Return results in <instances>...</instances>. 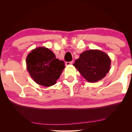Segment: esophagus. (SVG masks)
<instances>
[{
    "label": "esophagus",
    "mask_w": 132,
    "mask_h": 132,
    "mask_svg": "<svg viewBox=\"0 0 132 132\" xmlns=\"http://www.w3.org/2000/svg\"><path fill=\"white\" fill-rule=\"evenodd\" d=\"M72 63H73V61H71V62H66V63H65V64L66 66H69V65H70V64H72Z\"/></svg>",
    "instance_id": "esophagus-1"
}]
</instances>
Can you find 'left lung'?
<instances>
[{
	"label": "left lung",
	"instance_id": "8db88e82",
	"mask_svg": "<svg viewBox=\"0 0 132 132\" xmlns=\"http://www.w3.org/2000/svg\"><path fill=\"white\" fill-rule=\"evenodd\" d=\"M111 61L106 53L98 50L84 51L73 64L87 81L95 82L105 77L111 68Z\"/></svg>",
	"mask_w": 132,
	"mask_h": 132
}]
</instances>
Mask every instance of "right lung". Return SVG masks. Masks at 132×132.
<instances>
[{"instance_id": "add662e5", "label": "right lung", "mask_w": 132, "mask_h": 132, "mask_svg": "<svg viewBox=\"0 0 132 132\" xmlns=\"http://www.w3.org/2000/svg\"><path fill=\"white\" fill-rule=\"evenodd\" d=\"M27 69L38 84L50 87L56 83L65 66L48 48L38 47L31 51L26 58Z\"/></svg>"}]
</instances>
